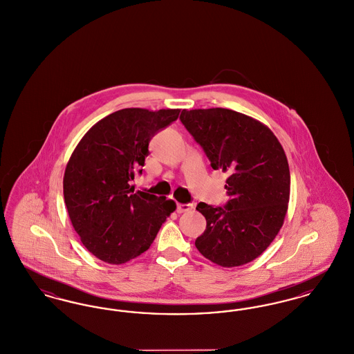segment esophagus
<instances>
[{"instance_id":"1","label":"esophagus","mask_w":354,"mask_h":354,"mask_svg":"<svg viewBox=\"0 0 354 354\" xmlns=\"http://www.w3.org/2000/svg\"><path fill=\"white\" fill-rule=\"evenodd\" d=\"M192 208H194L192 204H188V203H178V204H176V212H178V214L188 212V211H191Z\"/></svg>"}]
</instances>
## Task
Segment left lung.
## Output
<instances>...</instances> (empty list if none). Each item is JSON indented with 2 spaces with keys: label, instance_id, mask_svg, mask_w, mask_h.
Here are the masks:
<instances>
[{
  "label": "left lung",
  "instance_id": "obj_1",
  "mask_svg": "<svg viewBox=\"0 0 354 354\" xmlns=\"http://www.w3.org/2000/svg\"><path fill=\"white\" fill-rule=\"evenodd\" d=\"M180 120L211 167L230 175L228 202L196 207L207 227L195 245L221 267L247 264L270 247L284 223L290 191L286 152L266 124L234 110H183Z\"/></svg>",
  "mask_w": 354,
  "mask_h": 354
}]
</instances>
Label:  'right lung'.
I'll return each mask as SVG.
<instances>
[{
  "instance_id": "1",
  "label": "right lung",
  "mask_w": 354,
  "mask_h": 354,
  "mask_svg": "<svg viewBox=\"0 0 354 354\" xmlns=\"http://www.w3.org/2000/svg\"><path fill=\"white\" fill-rule=\"evenodd\" d=\"M179 109H123L95 123L68 159L64 198L75 232L88 252L123 264L146 252L176 204L135 192L152 136L179 117Z\"/></svg>"
}]
</instances>
